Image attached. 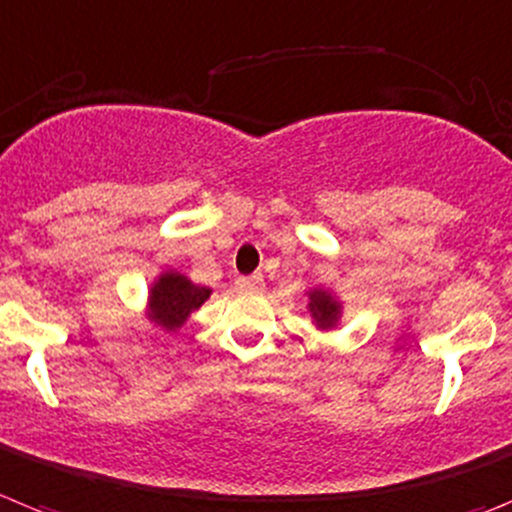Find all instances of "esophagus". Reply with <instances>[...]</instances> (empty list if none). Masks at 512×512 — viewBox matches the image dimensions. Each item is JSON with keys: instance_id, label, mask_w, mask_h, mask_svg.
<instances>
[{"instance_id": "obj_1", "label": "esophagus", "mask_w": 512, "mask_h": 512, "mask_svg": "<svg viewBox=\"0 0 512 512\" xmlns=\"http://www.w3.org/2000/svg\"><path fill=\"white\" fill-rule=\"evenodd\" d=\"M236 289L241 294H259L264 289V276L253 274V276H238Z\"/></svg>"}]
</instances>
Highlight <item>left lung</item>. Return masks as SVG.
<instances>
[{
	"instance_id": "8db88e82",
	"label": "left lung",
	"mask_w": 512,
	"mask_h": 512,
	"mask_svg": "<svg viewBox=\"0 0 512 512\" xmlns=\"http://www.w3.org/2000/svg\"><path fill=\"white\" fill-rule=\"evenodd\" d=\"M307 312L312 317V325L320 332H332L342 320V302L332 289L312 287L307 289Z\"/></svg>"
}]
</instances>
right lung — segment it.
I'll return each mask as SVG.
<instances>
[{"instance_id": "1", "label": "right lung", "mask_w": 512, "mask_h": 512, "mask_svg": "<svg viewBox=\"0 0 512 512\" xmlns=\"http://www.w3.org/2000/svg\"><path fill=\"white\" fill-rule=\"evenodd\" d=\"M213 289L200 287L177 269H164L154 276L147 292V320L164 332H177L192 312L210 299Z\"/></svg>"}]
</instances>
